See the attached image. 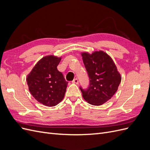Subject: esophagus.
I'll return each mask as SVG.
<instances>
[{
    "instance_id": "esophagus-1",
    "label": "esophagus",
    "mask_w": 150,
    "mask_h": 150,
    "mask_svg": "<svg viewBox=\"0 0 150 150\" xmlns=\"http://www.w3.org/2000/svg\"><path fill=\"white\" fill-rule=\"evenodd\" d=\"M72 83H74V84H78V83H79V81H78V79H77V78H76V79H74L73 81H72Z\"/></svg>"
}]
</instances>
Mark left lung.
Listing matches in <instances>:
<instances>
[{
    "label": "left lung",
    "instance_id": "8db88e82",
    "mask_svg": "<svg viewBox=\"0 0 150 150\" xmlns=\"http://www.w3.org/2000/svg\"><path fill=\"white\" fill-rule=\"evenodd\" d=\"M81 56L89 78V88L84 90L80 87L83 97L92 105H102L117 91L121 74L112 58L105 52H82Z\"/></svg>",
    "mask_w": 150,
    "mask_h": 150
}]
</instances>
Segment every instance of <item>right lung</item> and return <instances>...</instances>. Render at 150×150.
Listing matches in <instances>:
<instances>
[{"label": "right lung", "mask_w": 150, "mask_h": 150, "mask_svg": "<svg viewBox=\"0 0 150 150\" xmlns=\"http://www.w3.org/2000/svg\"><path fill=\"white\" fill-rule=\"evenodd\" d=\"M61 60V57L45 56L27 76L30 94L39 103L46 106L57 105L64 97L68 82L57 69Z\"/></svg>", "instance_id": "right-lung-1"}]
</instances>
